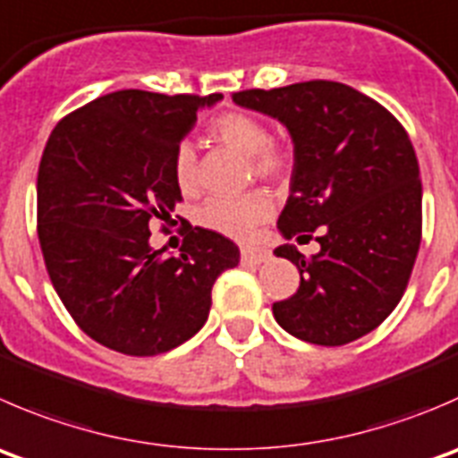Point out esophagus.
Here are the masks:
<instances>
[{
    "label": "esophagus",
    "instance_id": "1",
    "mask_svg": "<svg viewBox=\"0 0 458 458\" xmlns=\"http://www.w3.org/2000/svg\"><path fill=\"white\" fill-rule=\"evenodd\" d=\"M268 259V252L264 248H252V246H242V261L250 266H259Z\"/></svg>",
    "mask_w": 458,
    "mask_h": 458
}]
</instances>
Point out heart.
<instances>
[{
    "label": "heart",
    "mask_w": 458,
    "mask_h": 458,
    "mask_svg": "<svg viewBox=\"0 0 458 458\" xmlns=\"http://www.w3.org/2000/svg\"><path fill=\"white\" fill-rule=\"evenodd\" d=\"M208 134L215 143L234 149L248 158L250 172L257 179H279L286 170V154L270 143V131L257 116L243 111H230L215 118L208 127ZM174 181L183 194L197 192L199 161L197 152L188 143L179 145L172 158ZM273 212L268 194L248 192L234 199H212L203 206L201 224L208 230L225 237L246 239L255 233L257 225Z\"/></svg>",
    "instance_id": "obj_1"
}]
</instances>
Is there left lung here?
Listing matches in <instances>:
<instances>
[{"label":"left lung","mask_w":458,"mask_h":458,"mask_svg":"<svg viewBox=\"0 0 458 458\" xmlns=\"http://www.w3.org/2000/svg\"><path fill=\"white\" fill-rule=\"evenodd\" d=\"M233 100L291 134L282 237L319 233L310 259L293 243L275 248L300 270L295 295L273 304L275 319L322 347L367 335L396 309L419 255L423 188L410 136L383 105L331 80L248 89Z\"/></svg>","instance_id":"left-lung-1"}]
</instances>
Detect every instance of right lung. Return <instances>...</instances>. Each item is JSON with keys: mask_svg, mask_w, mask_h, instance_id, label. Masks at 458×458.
<instances>
[{"mask_svg": "<svg viewBox=\"0 0 458 458\" xmlns=\"http://www.w3.org/2000/svg\"><path fill=\"white\" fill-rule=\"evenodd\" d=\"M221 93L163 96L123 89L62 118L38 172V237L62 304L80 328L127 356L179 347L206 324L212 284L239 248L206 228L181 255L149 246L154 219L183 201L172 172L181 140Z\"/></svg>", "mask_w": 458, "mask_h": 458, "instance_id": "obj_1", "label": "right lung"}]
</instances>
